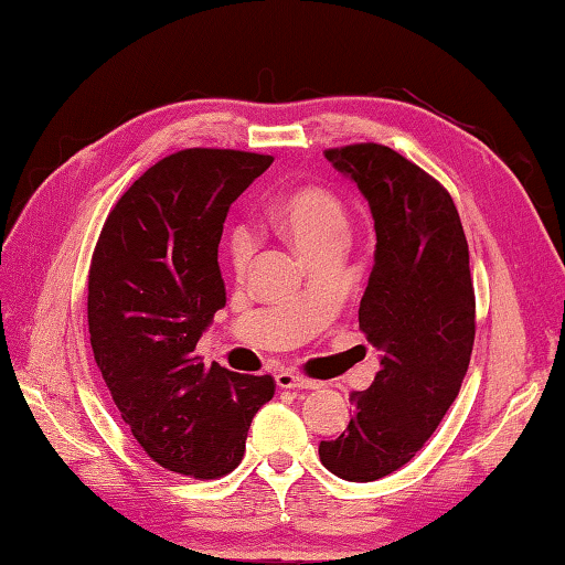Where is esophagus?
Listing matches in <instances>:
<instances>
[{
    "instance_id": "obj_1",
    "label": "esophagus",
    "mask_w": 565,
    "mask_h": 565,
    "mask_svg": "<svg viewBox=\"0 0 565 565\" xmlns=\"http://www.w3.org/2000/svg\"><path fill=\"white\" fill-rule=\"evenodd\" d=\"M276 384H279V388H317L319 386L317 381L296 374V371H279V374H276Z\"/></svg>"
}]
</instances>
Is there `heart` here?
<instances>
[{"instance_id": "b5f03b06", "label": "heart", "mask_w": 565, "mask_h": 565, "mask_svg": "<svg viewBox=\"0 0 565 565\" xmlns=\"http://www.w3.org/2000/svg\"><path fill=\"white\" fill-rule=\"evenodd\" d=\"M271 222L306 259L323 248H343L349 238L351 218L347 206L333 191L323 186H299L276 199ZM226 256L236 274H244L254 256V238L236 226L226 238Z\"/></svg>"}]
</instances>
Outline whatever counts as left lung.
<instances>
[{
	"instance_id": "obj_1",
	"label": "left lung",
	"mask_w": 565,
	"mask_h": 565,
	"mask_svg": "<svg viewBox=\"0 0 565 565\" xmlns=\"http://www.w3.org/2000/svg\"><path fill=\"white\" fill-rule=\"evenodd\" d=\"M356 181L376 226L359 329L381 349L374 384L351 391L353 416L319 444L321 463L369 483L408 463L458 396L476 339V294L461 216L441 181L374 141L323 151Z\"/></svg>"
}]
</instances>
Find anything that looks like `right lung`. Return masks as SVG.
<instances>
[{"mask_svg":"<svg viewBox=\"0 0 565 565\" xmlns=\"http://www.w3.org/2000/svg\"><path fill=\"white\" fill-rule=\"evenodd\" d=\"M274 157L181 149L111 206L89 264L94 361L151 461L199 481L242 463L252 418L276 381L206 366L196 341L226 303L224 218Z\"/></svg>","mask_w":565,"mask_h":565,"instance_id":"1","label":"right lung"}]
</instances>
